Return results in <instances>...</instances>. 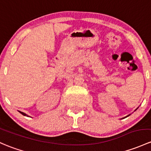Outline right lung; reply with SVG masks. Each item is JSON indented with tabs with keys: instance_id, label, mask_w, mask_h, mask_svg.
<instances>
[{
	"instance_id": "add662e5",
	"label": "right lung",
	"mask_w": 151,
	"mask_h": 151,
	"mask_svg": "<svg viewBox=\"0 0 151 151\" xmlns=\"http://www.w3.org/2000/svg\"><path fill=\"white\" fill-rule=\"evenodd\" d=\"M19 112H20V113H21V114H22V115H24V116H27V114H26L23 113V112H22V111H19Z\"/></svg>"
}]
</instances>
